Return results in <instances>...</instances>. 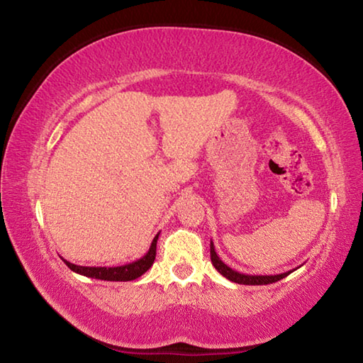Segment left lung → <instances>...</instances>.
<instances>
[{
	"label": "left lung",
	"mask_w": 363,
	"mask_h": 363,
	"mask_svg": "<svg viewBox=\"0 0 363 363\" xmlns=\"http://www.w3.org/2000/svg\"><path fill=\"white\" fill-rule=\"evenodd\" d=\"M210 253H211L213 266L218 269V272L220 275H224L225 279H229L230 281H235V284H240V285H269V284H275V281L285 279L288 274L293 272V270H290V272H284V274H279V275H248V274H240V272H237V270L230 269L229 266H227V264H224L223 261H220V257L218 256L216 250H214L213 242L210 245Z\"/></svg>",
	"instance_id": "left-lung-1"
}]
</instances>
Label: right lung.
Segmentation results:
<instances>
[{
	"label": "right lung",
	"mask_w": 363,
	"mask_h": 363,
	"mask_svg": "<svg viewBox=\"0 0 363 363\" xmlns=\"http://www.w3.org/2000/svg\"><path fill=\"white\" fill-rule=\"evenodd\" d=\"M157 233L155 238L152 240V245L147 253L140 257L138 261H133L130 264H125V266H116V267H86V266H77V264H72L69 261L62 259L67 267H70L73 272H77L79 275H84V277H91V279H97V280H107V281H130V280H136L140 275L145 274L147 270L152 267L153 261H155V255H157V240H158Z\"/></svg>",
	"instance_id": "1"
}]
</instances>
